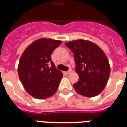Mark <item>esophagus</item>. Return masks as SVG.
Masks as SVG:
<instances>
[{
  "instance_id": "1",
  "label": "esophagus",
  "mask_w": 127,
  "mask_h": 127,
  "mask_svg": "<svg viewBox=\"0 0 127 127\" xmlns=\"http://www.w3.org/2000/svg\"><path fill=\"white\" fill-rule=\"evenodd\" d=\"M71 72H72L71 70H69V71H68L65 72V73H66V75H69V74H71Z\"/></svg>"
}]
</instances>
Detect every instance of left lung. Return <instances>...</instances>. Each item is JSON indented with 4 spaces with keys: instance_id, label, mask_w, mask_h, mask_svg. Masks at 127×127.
Instances as JSON below:
<instances>
[{
    "instance_id": "obj_1",
    "label": "left lung",
    "mask_w": 127,
    "mask_h": 127,
    "mask_svg": "<svg viewBox=\"0 0 127 127\" xmlns=\"http://www.w3.org/2000/svg\"><path fill=\"white\" fill-rule=\"evenodd\" d=\"M74 55L75 71L79 80L73 84L77 93L94 97L105 87L110 75V66L105 54L98 45L80 39L65 43Z\"/></svg>"
}]
</instances>
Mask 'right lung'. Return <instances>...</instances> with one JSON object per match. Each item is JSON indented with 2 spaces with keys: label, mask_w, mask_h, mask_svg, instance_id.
<instances>
[{
  "label": "right lung",
  "mask_w": 127,
  "mask_h": 127,
  "mask_svg": "<svg viewBox=\"0 0 127 127\" xmlns=\"http://www.w3.org/2000/svg\"><path fill=\"white\" fill-rule=\"evenodd\" d=\"M61 43L58 40L39 39L26 47L21 56L19 78L27 93L34 98H49L58 89L63 75L56 69L51 54Z\"/></svg>",
  "instance_id": "1"
}]
</instances>
